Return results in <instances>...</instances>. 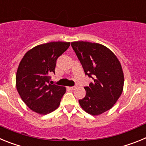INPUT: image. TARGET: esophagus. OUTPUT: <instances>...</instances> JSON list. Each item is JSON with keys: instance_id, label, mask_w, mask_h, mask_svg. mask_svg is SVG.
<instances>
[{"instance_id": "esophagus-1", "label": "esophagus", "mask_w": 146, "mask_h": 146, "mask_svg": "<svg viewBox=\"0 0 146 146\" xmlns=\"http://www.w3.org/2000/svg\"><path fill=\"white\" fill-rule=\"evenodd\" d=\"M76 88L75 86H72V87H69V90H72V91H73V90H74V89Z\"/></svg>"}]
</instances>
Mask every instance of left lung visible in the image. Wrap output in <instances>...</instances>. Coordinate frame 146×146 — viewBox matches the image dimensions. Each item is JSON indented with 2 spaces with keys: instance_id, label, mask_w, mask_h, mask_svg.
<instances>
[{
  "instance_id": "obj_1",
  "label": "left lung",
  "mask_w": 146,
  "mask_h": 146,
  "mask_svg": "<svg viewBox=\"0 0 146 146\" xmlns=\"http://www.w3.org/2000/svg\"><path fill=\"white\" fill-rule=\"evenodd\" d=\"M71 45L85 74L94 80L84 88L86 95L79 100L81 108L92 115L108 111L118 101L123 88V72L118 58L101 44L80 41Z\"/></svg>"
}]
</instances>
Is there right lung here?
<instances>
[{
	"label": "right lung",
	"mask_w": 146,
	"mask_h": 146,
	"mask_svg": "<svg viewBox=\"0 0 146 146\" xmlns=\"http://www.w3.org/2000/svg\"><path fill=\"white\" fill-rule=\"evenodd\" d=\"M70 42H52L37 45L23 56L16 74V87L22 100L30 109L46 115L59 107L66 88L50 84L58 58Z\"/></svg>",
	"instance_id": "right-lung-1"
}]
</instances>
